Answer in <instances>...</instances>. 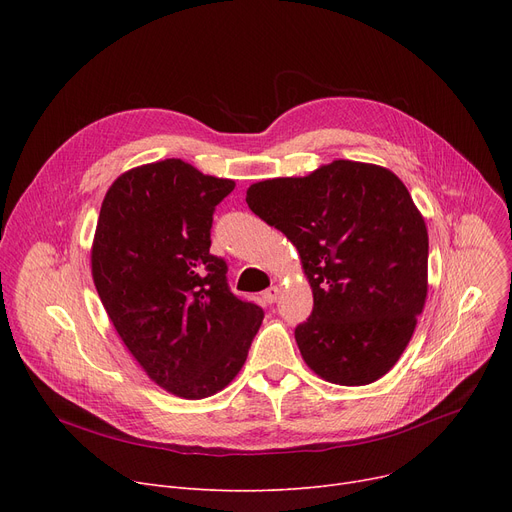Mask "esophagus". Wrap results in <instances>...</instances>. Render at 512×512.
I'll use <instances>...</instances> for the list:
<instances>
[{
    "mask_svg": "<svg viewBox=\"0 0 512 512\" xmlns=\"http://www.w3.org/2000/svg\"><path fill=\"white\" fill-rule=\"evenodd\" d=\"M278 297H280V288L278 286H270L267 288L265 292H263V299H265V303H276L278 301Z\"/></svg>",
    "mask_w": 512,
    "mask_h": 512,
    "instance_id": "1",
    "label": "esophagus"
}]
</instances>
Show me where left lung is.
Segmentation results:
<instances>
[{
    "instance_id": "left-lung-1",
    "label": "left lung",
    "mask_w": 512,
    "mask_h": 512,
    "mask_svg": "<svg viewBox=\"0 0 512 512\" xmlns=\"http://www.w3.org/2000/svg\"><path fill=\"white\" fill-rule=\"evenodd\" d=\"M249 209L297 247L313 311L294 328L305 363L340 386L386 375L427 297V228L390 170L338 159L251 184Z\"/></svg>"
}]
</instances>
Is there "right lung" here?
I'll return each instance as SVG.
<instances>
[{
	"label": "right lung",
	"instance_id": "add662e5",
	"mask_svg": "<svg viewBox=\"0 0 512 512\" xmlns=\"http://www.w3.org/2000/svg\"><path fill=\"white\" fill-rule=\"evenodd\" d=\"M232 188L180 159L134 168L107 191L91 251L99 299L132 357L191 400L232 382L263 321L209 253L213 211Z\"/></svg>",
	"mask_w": 512,
	"mask_h": 512
}]
</instances>
